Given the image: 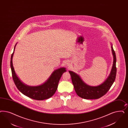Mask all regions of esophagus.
I'll return each instance as SVG.
<instances>
[{"label":"esophagus","instance_id":"34e87169","mask_svg":"<svg viewBox=\"0 0 128 128\" xmlns=\"http://www.w3.org/2000/svg\"><path fill=\"white\" fill-rule=\"evenodd\" d=\"M66 65H67V66H68V65H69V64H68V63H67V64H66Z\"/></svg>","mask_w":128,"mask_h":128}]
</instances>
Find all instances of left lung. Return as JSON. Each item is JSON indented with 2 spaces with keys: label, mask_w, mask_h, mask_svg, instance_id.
<instances>
[{
  "label": "left lung",
  "mask_w": 128,
  "mask_h": 128,
  "mask_svg": "<svg viewBox=\"0 0 128 128\" xmlns=\"http://www.w3.org/2000/svg\"><path fill=\"white\" fill-rule=\"evenodd\" d=\"M112 50L114 56V63L108 78L102 84L97 86H90L85 84L78 75L69 71L75 91L80 97L86 99H96L105 95L114 82L117 69L116 58L114 50L112 45Z\"/></svg>",
  "instance_id": "obj_1"
}]
</instances>
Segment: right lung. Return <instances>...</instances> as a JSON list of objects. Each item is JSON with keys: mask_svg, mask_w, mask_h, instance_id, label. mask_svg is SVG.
<instances>
[{"mask_svg": "<svg viewBox=\"0 0 128 128\" xmlns=\"http://www.w3.org/2000/svg\"><path fill=\"white\" fill-rule=\"evenodd\" d=\"M16 44L14 47L13 52L11 55L10 66L14 82L16 88L24 94L34 100H43L52 97L57 89L58 84L62 74L66 71L65 68H61L54 71L48 80L42 85L37 86H26L19 80L14 68L12 58Z\"/></svg>", "mask_w": 128, "mask_h": 128, "instance_id": "obj_1", "label": "right lung"}]
</instances>
